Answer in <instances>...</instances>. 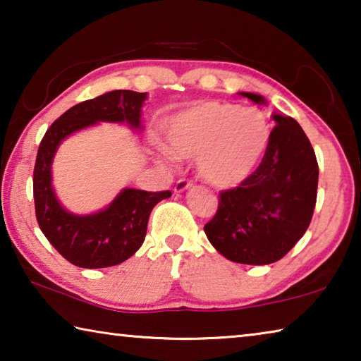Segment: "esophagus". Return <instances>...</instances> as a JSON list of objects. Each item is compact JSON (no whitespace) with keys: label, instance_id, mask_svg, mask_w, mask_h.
Here are the masks:
<instances>
[{"label":"esophagus","instance_id":"esophagus-1","mask_svg":"<svg viewBox=\"0 0 361 361\" xmlns=\"http://www.w3.org/2000/svg\"><path fill=\"white\" fill-rule=\"evenodd\" d=\"M191 185H192V183L189 181V180L181 178V180L176 181V185H175V189H173V191H175V192H183V191H186L188 188H191Z\"/></svg>","mask_w":361,"mask_h":361}]
</instances>
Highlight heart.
<instances>
[{
	"mask_svg": "<svg viewBox=\"0 0 361 361\" xmlns=\"http://www.w3.org/2000/svg\"><path fill=\"white\" fill-rule=\"evenodd\" d=\"M167 156H195V172L216 188H235L264 157L272 127L259 109L231 102H199L181 109L164 127Z\"/></svg>",
	"mask_w": 361,
	"mask_h": 361,
	"instance_id": "b5f03b06",
	"label": "heart"
}]
</instances>
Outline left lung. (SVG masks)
I'll return each instance as SVG.
<instances>
[{
	"label": "left lung",
	"instance_id": "8db88e82",
	"mask_svg": "<svg viewBox=\"0 0 361 361\" xmlns=\"http://www.w3.org/2000/svg\"><path fill=\"white\" fill-rule=\"evenodd\" d=\"M258 105L262 95L239 92ZM276 127L256 172L219 194L216 215L205 224L218 253L240 264L262 266L282 259L307 231L319 186V164L298 122L272 114Z\"/></svg>",
	"mask_w": 361,
	"mask_h": 361
}]
</instances>
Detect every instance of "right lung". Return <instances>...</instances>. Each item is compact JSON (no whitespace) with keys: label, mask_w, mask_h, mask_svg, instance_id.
I'll list each match as a JSON object with an SVG mask.
<instances>
[{"label":"right lung","mask_w":361,"mask_h":361,"mask_svg":"<svg viewBox=\"0 0 361 361\" xmlns=\"http://www.w3.org/2000/svg\"><path fill=\"white\" fill-rule=\"evenodd\" d=\"M146 99L148 92L111 90L78 103L60 116L41 140L33 172L36 219L52 247L78 267H111L129 259L142 247L152 209L172 192L124 188L105 209L78 215L57 199L52 186L54 157L65 138L99 122H124L132 130H142Z\"/></svg>","instance_id":"obj_1"}]
</instances>
